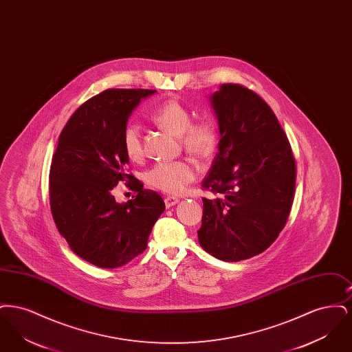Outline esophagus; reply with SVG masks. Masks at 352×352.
<instances>
[{
  "label": "esophagus",
  "mask_w": 352,
  "mask_h": 352,
  "mask_svg": "<svg viewBox=\"0 0 352 352\" xmlns=\"http://www.w3.org/2000/svg\"><path fill=\"white\" fill-rule=\"evenodd\" d=\"M178 201H179V199L175 198V197H166L165 198V206H166V208H170V207L175 206Z\"/></svg>",
  "instance_id": "1"
}]
</instances>
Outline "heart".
I'll return each mask as SVG.
<instances>
[{
  "label": "heart",
  "instance_id": "heart-1",
  "mask_svg": "<svg viewBox=\"0 0 352 352\" xmlns=\"http://www.w3.org/2000/svg\"><path fill=\"white\" fill-rule=\"evenodd\" d=\"M153 120L168 132L179 135L184 149L194 155L207 157L217 148L218 131L215 124L210 120L191 122V115L178 101L164 102L154 111ZM122 148L131 161H138L142 158V137L137 124L131 122L125 126L122 132ZM195 166L187 160H181L154 165L146 173V182L160 191L179 194L187 184L195 179Z\"/></svg>",
  "mask_w": 352,
  "mask_h": 352
}]
</instances>
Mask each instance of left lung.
Segmentation results:
<instances>
[{
  "mask_svg": "<svg viewBox=\"0 0 352 352\" xmlns=\"http://www.w3.org/2000/svg\"><path fill=\"white\" fill-rule=\"evenodd\" d=\"M218 120V154L201 187V248L223 261H240L265 251L289 217L296 161L268 104L240 84H221L210 96Z\"/></svg>",
  "mask_w": 352,
  "mask_h": 352,
  "instance_id": "obj_1",
  "label": "left lung"
}]
</instances>
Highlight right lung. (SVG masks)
<instances>
[{"label":"right lung","mask_w":352,"mask_h":352,"mask_svg":"<svg viewBox=\"0 0 352 352\" xmlns=\"http://www.w3.org/2000/svg\"><path fill=\"white\" fill-rule=\"evenodd\" d=\"M154 89H107L68 120L50 168L52 218L79 257L99 268H118L146 250L151 228L165 211L155 191L126 174L122 132L132 112ZM133 182L138 195L118 204L111 190Z\"/></svg>","instance_id":"right-lung-1"}]
</instances>
